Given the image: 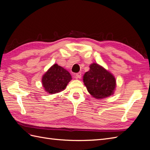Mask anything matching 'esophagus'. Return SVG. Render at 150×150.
<instances>
[{"label":"esophagus","mask_w":150,"mask_h":150,"mask_svg":"<svg viewBox=\"0 0 150 150\" xmlns=\"http://www.w3.org/2000/svg\"><path fill=\"white\" fill-rule=\"evenodd\" d=\"M81 76H82L81 72H79L75 75V78L76 79H80V78H81Z\"/></svg>","instance_id":"34e87169"}]
</instances>
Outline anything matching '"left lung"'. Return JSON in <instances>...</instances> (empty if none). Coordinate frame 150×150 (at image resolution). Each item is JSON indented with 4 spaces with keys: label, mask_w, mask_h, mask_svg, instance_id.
Here are the masks:
<instances>
[{
    "label": "left lung",
    "mask_w": 150,
    "mask_h": 150,
    "mask_svg": "<svg viewBox=\"0 0 150 150\" xmlns=\"http://www.w3.org/2000/svg\"><path fill=\"white\" fill-rule=\"evenodd\" d=\"M83 80L88 92L97 99L112 95L116 87L113 75L96 63L91 64L90 70L84 74Z\"/></svg>",
    "instance_id": "8db88e82"
}]
</instances>
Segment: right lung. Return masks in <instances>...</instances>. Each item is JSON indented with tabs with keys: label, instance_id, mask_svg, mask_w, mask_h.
I'll return each instance as SVG.
<instances>
[{
	"label": "right lung",
	"instance_id": "obj_1",
	"mask_svg": "<svg viewBox=\"0 0 150 150\" xmlns=\"http://www.w3.org/2000/svg\"><path fill=\"white\" fill-rule=\"evenodd\" d=\"M71 80L70 73L57 64L50 68L42 77V85L46 92L55 94L63 91Z\"/></svg>",
	"mask_w": 150,
	"mask_h": 150
}]
</instances>
